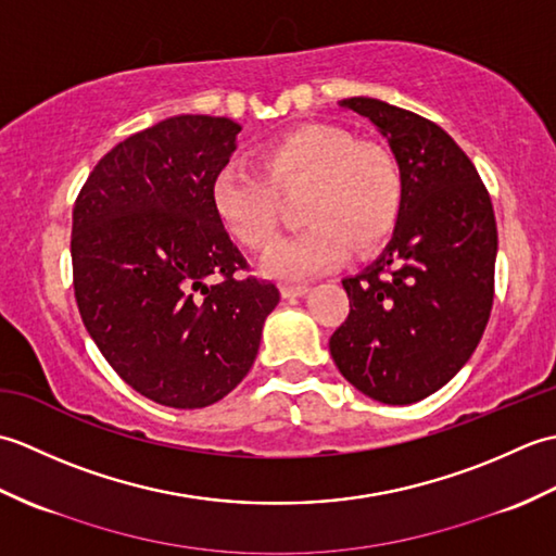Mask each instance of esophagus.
I'll list each match as a JSON object with an SVG mask.
<instances>
[{"instance_id":"obj_1","label":"esophagus","mask_w":556,"mask_h":556,"mask_svg":"<svg viewBox=\"0 0 556 556\" xmlns=\"http://www.w3.org/2000/svg\"><path fill=\"white\" fill-rule=\"evenodd\" d=\"M279 291H281V296H285V299H299V296H305V293H308L311 289L305 285H285Z\"/></svg>"}]
</instances>
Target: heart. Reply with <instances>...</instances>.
<instances>
[{
    "mask_svg": "<svg viewBox=\"0 0 556 556\" xmlns=\"http://www.w3.org/2000/svg\"><path fill=\"white\" fill-rule=\"evenodd\" d=\"M260 172L227 164L210 184L217 219L248 251L275 243L281 205L305 186L299 236L281 241L265 260L277 277H308L353 253L382 245L404 207V174L392 150L358 140L337 124H303L269 140L257 152Z\"/></svg>",
    "mask_w": 556,
    "mask_h": 556,
    "instance_id": "1",
    "label": "heart"
}]
</instances>
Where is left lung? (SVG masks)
Returning <instances> with one entry per match:
<instances>
[{
	"mask_svg": "<svg viewBox=\"0 0 556 556\" xmlns=\"http://www.w3.org/2000/svg\"><path fill=\"white\" fill-rule=\"evenodd\" d=\"M341 108L387 138L404 174V207L384 253L341 281L349 315L329 353L365 396L404 406L473 356L494 299L497 222L473 162L434 122L372 98Z\"/></svg>",
	"mask_w": 556,
	"mask_h": 556,
	"instance_id": "1",
	"label": "left lung"
}]
</instances>
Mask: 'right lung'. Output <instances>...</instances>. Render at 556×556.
I'll return each mask as SVG.
<instances>
[{
	"label": "right lung",
	"instance_id": "right-lung-1",
	"mask_svg": "<svg viewBox=\"0 0 556 556\" xmlns=\"http://www.w3.org/2000/svg\"><path fill=\"white\" fill-rule=\"evenodd\" d=\"M239 124L181 114L122 140L74 205L78 313L122 380L162 406L205 408L239 384L279 303L210 203Z\"/></svg>",
	"mask_w": 556,
	"mask_h": 556
}]
</instances>
